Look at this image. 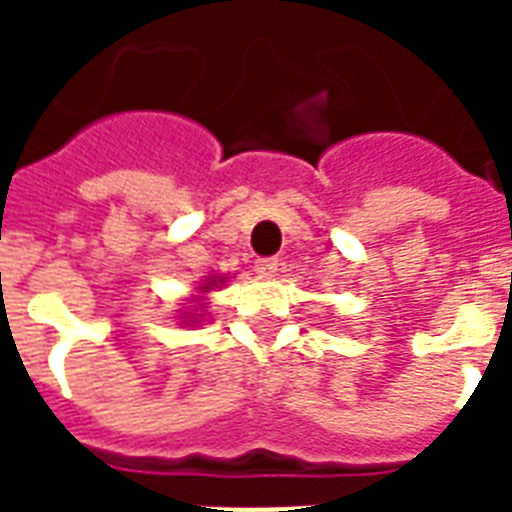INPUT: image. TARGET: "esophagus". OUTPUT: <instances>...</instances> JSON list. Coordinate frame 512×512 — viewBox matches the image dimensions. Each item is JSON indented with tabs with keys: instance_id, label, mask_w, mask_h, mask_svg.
Wrapping results in <instances>:
<instances>
[{
	"instance_id": "esophagus-1",
	"label": "esophagus",
	"mask_w": 512,
	"mask_h": 512,
	"mask_svg": "<svg viewBox=\"0 0 512 512\" xmlns=\"http://www.w3.org/2000/svg\"><path fill=\"white\" fill-rule=\"evenodd\" d=\"M279 260L276 257H263V260H257L255 263V271L263 276V279H271V276H276L279 273Z\"/></svg>"
}]
</instances>
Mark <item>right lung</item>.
Here are the masks:
<instances>
[{"label": "right lung", "instance_id": "add662e5", "mask_svg": "<svg viewBox=\"0 0 512 512\" xmlns=\"http://www.w3.org/2000/svg\"><path fill=\"white\" fill-rule=\"evenodd\" d=\"M220 284H225V276H207V279H204V284L199 287V292H201V295H207V292L217 289ZM193 303H196V305H191V308H185V311H183L185 327H191V324H199L201 316H204V313H191V311H201V308H207V305H204V297H196Z\"/></svg>", "mask_w": 512, "mask_h": 512}]
</instances>
